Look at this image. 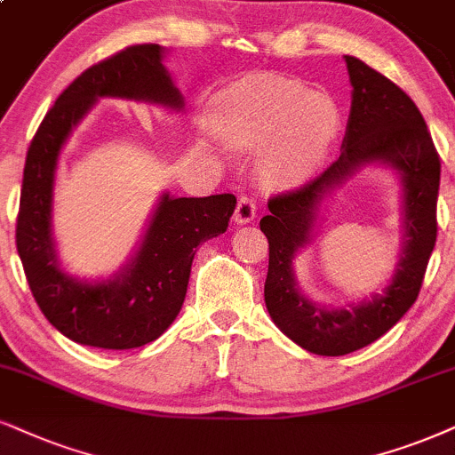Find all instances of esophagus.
Returning a JSON list of instances; mask_svg holds the SVG:
<instances>
[{
    "label": "esophagus",
    "mask_w": 455,
    "mask_h": 455,
    "mask_svg": "<svg viewBox=\"0 0 455 455\" xmlns=\"http://www.w3.org/2000/svg\"><path fill=\"white\" fill-rule=\"evenodd\" d=\"M256 218V205L250 197H241L237 204V210H235L233 220L235 224H250Z\"/></svg>",
    "instance_id": "esophagus-1"
}]
</instances>
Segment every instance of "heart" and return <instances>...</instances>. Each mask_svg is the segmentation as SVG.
<instances>
[{"instance_id":"obj_1","label":"heart","mask_w":455,"mask_h":455,"mask_svg":"<svg viewBox=\"0 0 455 455\" xmlns=\"http://www.w3.org/2000/svg\"><path fill=\"white\" fill-rule=\"evenodd\" d=\"M340 124L331 99L281 77H256L237 85L216 111L224 145L262 153L260 176L273 188L307 182L330 153Z\"/></svg>"}]
</instances>
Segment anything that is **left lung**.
I'll list each match as a JSON object with an SVG mask.
<instances>
[{
  "label": "left lung",
  "instance_id": "1",
  "mask_svg": "<svg viewBox=\"0 0 455 455\" xmlns=\"http://www.w3.org/2000/svg\"><path fill=\"white\" fill-rule=\"evenodd\" d=\"M350 115L340 157L300 191L268 201L260 220L268 239L264 302L281 331L308 353L340 356L376 342L416 302L436 241L441 161L422 113L399 85L363 60L344 56ZM367 167L393 171L402 187V247L380 292L344 305H321L303 294L293 260L312 243L326 199Z\"/></svg>",
  "mask_w": 455,
  "mask_h": 455
}]
</instances>
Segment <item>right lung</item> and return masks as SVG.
<instances>
[{
	"label": "right lung",
	"mask_w": 455,
	"mask_h": 455,
	"mask_svg": "<svg viewBox=\"0 0 455 455\" xmlns=\"http://www.w3.org/2000/svg\"><path fill=\"white\" fill-rule=\"evenodd\" d=\"M168 50L132 45L90 67L59 96L27 153L16 250L45 319L84 347L125 350L157 340L180 313L193 258L204 241L227 231L235 195L174 197L164 191L140 239L108 277H75L62 267L54 235L60 153L100 99L185 111V96L164 65Z\"/></svg>",
	"instance_id": "1"
}]
</instances>
